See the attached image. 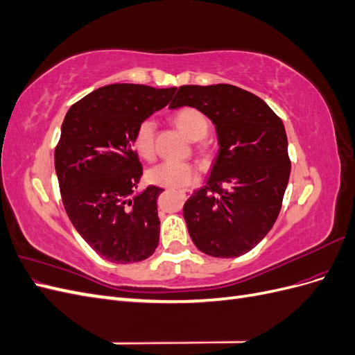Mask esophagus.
Masks as SVG:
<instances>
[{
  "instance_id": "obj_1",
  "label": "esophagus",
  "mask_w": 355,
  "mask_h": 355,
  "mask_svg": "<svg viewBox=\"0 0 355 355\" xmlns=\"http://www.w3.org/2000/svg\"><path fill=\"white\" fill-rule=\"evenodd\" d=\"M189 194H191V191H189V189H182V191H180V196H182V197H185V198H187Z\"/></svg>"
}]
</instances>
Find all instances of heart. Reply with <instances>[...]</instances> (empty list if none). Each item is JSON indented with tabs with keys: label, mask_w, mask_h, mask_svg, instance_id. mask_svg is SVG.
I'll list each match as a JSON object with an SVG mask.
<instances>
[{
	"label": "heart",
	"mask_w": 355,
	"mask_h": 355,
	"mask_svg": "<svg viewBox=\"0 0 355 355\" xmlns=\"http://www.w3.org/2000/svg\"><path fill=\"white\" fill-rule=\"evenodd\" d=\"M175 124L179 130L191 141H200L209 132V121L196 108H182L175 116ZM155 123L151 118H146L136 127L133 136V145L136 153L151 159L155 154ZM148 179L151 184L164 188H182L191 185L197 179V170L189 163H176V161H163L148 170Z\"/></svg>",
	"instance_id": "heart-1"
}]
</instances>
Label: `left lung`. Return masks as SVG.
Wrapping results in <instances>:
<instances>
[{
    "mask_svg": "<svg viewBox=\"0 0 355 355\" xmlns=\"http://www.w3.org/2000/svg\"><path fill=\"white\" fill-rule=\"evenodd\" d=\"M191 106L216 127L210 176L184 206L198 250L213 257L250 252L270 232L290 176L284 124L256 94L231 84L182 85L170 110Z\"/></svg>",
    "mask_w": 355,
    "mask_h": 355,
    "instance_id": "1",
    "label": "left lung"
}]
</instances>
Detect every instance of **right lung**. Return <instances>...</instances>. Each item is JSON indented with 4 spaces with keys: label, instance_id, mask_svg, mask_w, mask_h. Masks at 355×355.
I'll return each instance as SVG.
<instances>
[{
    "label": "right lung",
    "instance_id": "add662e5",
    "mask_svg": "<svg viewBox=\"0 0 355 355\" xmlns=\"http://www.w3.org/2000/svg\"><path fill=\"white\" fill-rule=\"evenodd\" d=\"M175 92L105 85L73 103L62 123L55 168L63 206L84 241L110 262H141L158 245L157 198L164 189L136 191L144 170L133 136Z\"/></svg>",
    "mask_w": 355,
    "mask_h": 355
}]
</instances>
